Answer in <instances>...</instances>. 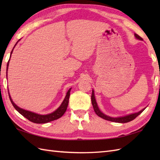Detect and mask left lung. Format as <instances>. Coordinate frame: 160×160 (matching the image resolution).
Segmentation results:
<instances>
[{
	"instance_id": "left-lung-1",
	"label": "left lung",
	"mask_w": 160,
	"mask_h": 160,
	"mask_svg": "<svg viewBox=\"0 0 160 160\" xmlns=\"http://www.w3.org/2000/svg\"><path fill=\"white\" fill-rule=\"evenodd\" d=\"M135 36L136 37V38H138L139 40H143L140 36L136 34V33L135 34ZM91 102H92L93 109H94L95 112H96V113L97 114V115H98V116L102 118V119H104V120H106L111 121V122H118V123H127V122L132 121V120H134L135 118L138 117L139 115L141 114L142 112L144 111V110L145 109V108H144L142 111L138 112V113H132L131 115H127V116L120 117V118H111V117H109V116H107V115H104V113H102V112L100 111L99 108H98V107L96 101V98H95L94 91H92V95H91Z\"/></svg>"
}]
</instances>
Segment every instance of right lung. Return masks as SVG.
I'll list each match as a JSON object with an SVG mask.
<instances>
[{
	"label": "right lung",
	"instance_id": "right-lung-1",
	"mask_svg": "<svg viewBox=\"0 0 160 160\" xmlns=\"http://www.w3.org/2000/svg\"><path fill=\"white\" fill-rule=\"evenodd\" d=\"M16 42V44H17ZM15 45V46H16ZM15 46L13 47L14 48ZM13 48L12 49V51L11 52V55L12 53V52L13 50ZM9 60L8 62V64H7V74H8V66H9ZM71 89H69V91H67V95L65 96V98H64L62 103L61 104V105L60 106V107L58 108L57 110H56L54 112H53L52 113L50 114H47V115H39L35 113H33V112L29 111H26L24 110L22 108H20L18 107H17L16 105L13 103V102L12 101L11 97L9 95V99L11 102L12 104V105L16 108V110L19 112V113L21 114L22 116H24L25 118H26L28 120H29V121H31L32 122H34V123L36 124H44V123H47V122H52L53 120H56L57 119H58L60 118H61L64 115V113H65V111H67V106L68 104H69V96H70V91H71Z\"/></svg>",
	"mask_w": 160,
	"mask_h": 160
}]
</instances>
